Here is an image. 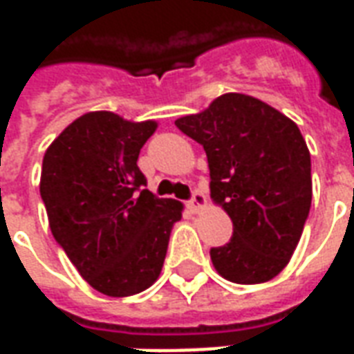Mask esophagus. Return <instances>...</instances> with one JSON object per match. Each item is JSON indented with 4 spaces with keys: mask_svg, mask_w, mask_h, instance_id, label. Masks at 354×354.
<instances>
[{
    "mask_svg": "<svg viewBox=\"0 0 354 354\" xmlns=\"http://www.w3.org/2000/svg\"><path fill=\"white\" fill-rule=\"evenodd\" d=\"M187 207H189L192 212H199V210H203V208L207 207V197H205L201 192H195L193 193L192 201L187 203Z\"/></svg>",
    "mask_w": 354,
    "mask_h": 354,
    "instance_id": "1",
    "label": "esophagus"
}]
</instances>
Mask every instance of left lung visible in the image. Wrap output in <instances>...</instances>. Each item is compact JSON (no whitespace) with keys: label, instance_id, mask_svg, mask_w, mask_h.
I'll return each mask as SVG.
<instances>
[{"label":"left lung","instance_id":"8db88e82","mask_svg":"<svg viewBox=\"0 0 354 354\" xmlns=\"http://www.w3.org/2000/svg\"><path fill=\"white\" fill-rule=\"evenodd\" d=\"M205 147L210 197L233 222L214 269L237 284L271 281L296 250L313 197L311 155L297 124L266 102L225 93L174 121Z\"/></svg>","mask_w":354,"mask_h":354}]
</instances>
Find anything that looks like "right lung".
I'll list each match as a JSON object with an SVG mask.
<instances>
[{
	"label": "right lung",
	"mask_w": 354,
	"mask_h": 354,
	"mask_svg": "<svg viewBox=\"0 0 354 354\" xmlns=\"http://www.w3.org/2000/svg\"><path fill=\"white\" fill-rule=\"evenodd\" d=\"M157 121L88 111L53 140L39 192L53 237L102 294L127 297L161 274L172 225L184 205L142 189L138 155Z\"/></svg>",
	"instance_id": "right-lung-1"
}]
</instances>
